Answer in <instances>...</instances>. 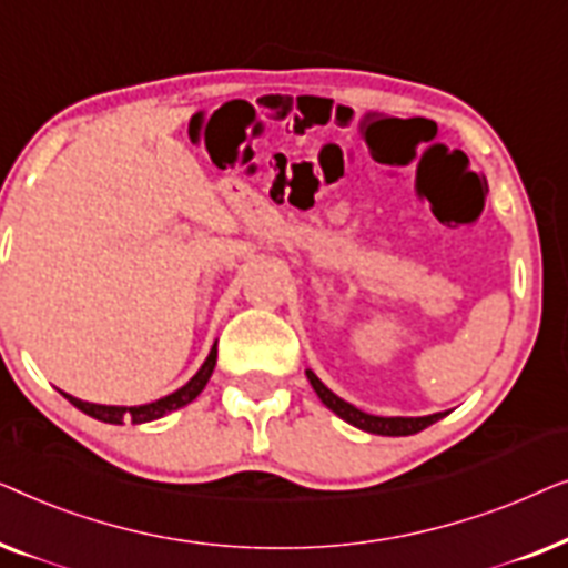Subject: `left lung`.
I'll return each mask as SVG.
<instances>
[{
  "mask_svg": "<svg viewBox=\"0 0 568 568\" xmlns=\"http://www.w3.org/2000/svg\"><path fill=\"white\" fill-rule=\"evenodd\" d=\"M310 385H313V390L317 393V398H321L325 406H328L333 414L344 418L346 424L356 426V429L362 432H369V434H379V437H408V434H416L426 429V426H432L434 422H439L445 414H432V416H372V414H364L352 403L341 400L336 393L328 390L313 369L305 372Z\"/></svg>",
  "mask_w": 568,
  "mask_h": 568,
  "instance_id": "left-lung-1",
  "label": "left lung"
}]
</instances>
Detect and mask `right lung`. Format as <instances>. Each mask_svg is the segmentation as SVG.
<instances>
[{
  "instance_id": "1",
  "label": "right lung",
  "mask_w": 568,
  "mask_h": 568,
  "mask_svg": "<svg viewBox=\"0 0 568 568\" xmlns=\"http://www.w3.org/2000/svg\"><path fill=\"white\" fill-rule=\"evenodd\" d=\"M214 364H216V344L212 346V352H209L206 362L201 364V369L189 379V383H185L183 387H178L175 393L165 395V398H160L154 403H144V406H100V403L80 400V398H74V395H69V393H64V398L72 403V406L80 408L82 414H88V416L98 418V422H105V424L154 422V418H162L165 414H170V410H178V408L189 406L191 400H196L199 393L206 387L209 377H212Z\"/></svg>"
}]
</instances>
